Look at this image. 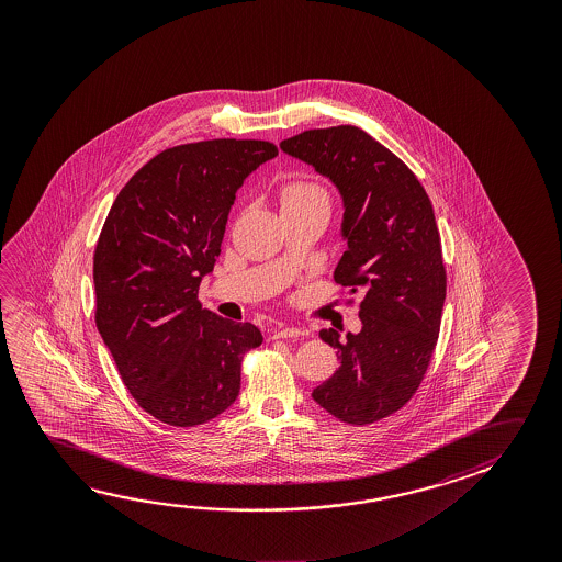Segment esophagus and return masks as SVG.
<instances>
[{"label":"esophagus","mask_w":562,"mask_h":562,"mask_svg":"<svg viewBox=\"0 0 562 562\" xmlns=\"http://www.w3.org/2000/svg\"><path fill=\"white\" fill-rule=\"evenodd\" d=\"M302 335H304V331L297 329V327H282V329L274 333V339H297Z\"/></svg>","instance_id":"1"}]
</instances>
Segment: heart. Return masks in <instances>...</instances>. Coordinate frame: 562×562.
I'll list each match as a JSON object with an SVG mask.
<instances>
[{"label": "heart", "instance_id": "b5f03b06", "mask_svg": "<svg viewBox=\"0 0 562 562\" xmlns=\"http://www.w3.org/2000/svg\"><path fill=\"white\" fill-rule=\"evenodd\" d=\"M280 202H282V210H285V207L317 205V207H325L329 212V207H331L329 192L322 184H315V182H310V180L288 182L282 188V192H280Z\"/></svg>", "mask_w": 562, "mask_h": 562}]
</instances>
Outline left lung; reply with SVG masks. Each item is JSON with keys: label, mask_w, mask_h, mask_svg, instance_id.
<instances>
[{"label": "left lung", "mask_w": 562, "mask_h": 562, "mask_svg": "<svg viewBox=\"0 0 562 562\" xmlns=\"http://www.w3.org/2000/svg\"><path fill=\"white\" fill-rule=\"evenodd\" d=\"M280 148L339 190L347 250L333 277L362 294L359 333L340 340L335 329L319 331L340 364L312 397L345 424H374L414 396L439 337L447 277L431 202L414 172L359 127L304 131Z\"/></svg>", "instance_id": "left-lung-1"}]
</instances>
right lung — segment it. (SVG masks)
Returning a JSON list of instances; mask_svg holds the SVG:
<instances>
[{"label":"right lung","mask_w":562,"mask_h":562,"mask_svg":"<svg viewBox=\"0 0 562 562\" xmlns=\"http://www.w3.org/2000/svg\"><path fill=\"white\" fill-rule=\"evenodd\" d=\"M278 155L267 140L166 148L123 186L93 255L95 325L137 404L162 424H207L240 390L262 333L203 310L235 193Z\"/></svg>","instance_id":"obj_1"}]
</instances>
